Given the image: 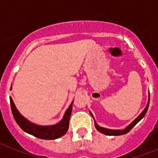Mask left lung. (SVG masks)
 <instances>
[{
	"instance_id": "8db88e82",
	"label": "left lung",
	"mask_w": 158,
	"mask_h": 158,
	"mask_svg": "<svg viewBox=\"0 0 158 158\" xmlns=\"http://www.w3.org/2000/svg\"><path fill=\"white\" fill-rule=\"evenodd\" d=\"M149 100H150V95L149 94H148V104L147 106H146V107L144 108V110H143L142 112L140 113V115L138 116L136 119H135L134 121H133L132 123H130V125H128L127 127L125 128V129H124V130H111V129H106V128H104V127H101V126H99L98 124H97V122L95 121V120H94V125H95V127H96V129L98 130L99 132L102 133V134H104V135H109V136H117V135H125V134H127L129 131H130L131 129H132L134 126H135V125L137 124L139 121H140V120H142L143 118L144 117L145 114H146V112H147L148 109V106H149ZM90 112V114H91V115L93 116V118L94 119V115H93V114H92L91 111H89Z\"/></svg>"
}]
</instances>
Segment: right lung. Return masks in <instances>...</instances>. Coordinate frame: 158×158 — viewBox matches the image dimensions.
<instances>
[{"instance_id": "right-lung-1", "label": "right lung", "mask_w": 158, "mask_h": 158, "mask_svg": "<svg viewBox=\"0 0 158 158\" xmlns=\"http://www.w3.org/2000/svg\"><path fill=\"white\" fill-rule=\"evenodd\" d=\"M11 89H12V85H11L10 90ZM10 101L11 110L13 113L14 118L19 126L24 132L33 135L38 139L48 140L56 139L66 134L67 130L69 129V119H70L72 111V104L74 101L72 102L68 109L65 110L62 120L56 125H39L31 122L19 113L11 98H10Z\"/></svg>"}]
</instances>
